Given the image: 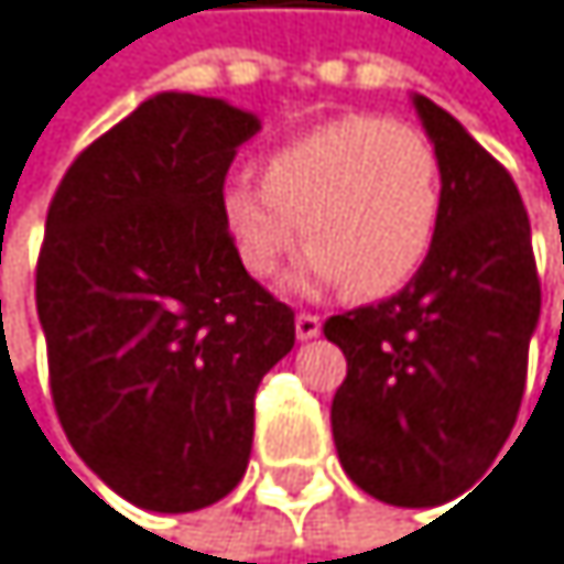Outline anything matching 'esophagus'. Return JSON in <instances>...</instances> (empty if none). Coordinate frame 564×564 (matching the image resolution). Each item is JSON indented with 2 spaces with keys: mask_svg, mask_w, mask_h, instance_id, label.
<instances>
[{
  "mask_svg": "<svg viewBox=\"0 0 564 564\" xmlns=\"http://www.w3.org/2000/svg\"><path fill=\"white\" fill-rule=\"evenodd\" d=\"M294 330H297V340H314L321 334V317L317 314H297Z\"/></svg>",
  "mask_w": 564,
  "mask_h": 564,
  "instance_id": "1",
  "label": "esophagus"
}]
</instances>
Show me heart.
<instances>
[{"label": "heart", "instance_id": "b5f03b06", "mask_svg": "<svg viewBox=\"0 0 564 564\" xmlns=\"http://www.w3.org/2000/svg\"><path fill=\"white\" fill-rule=\"evenodd\" d=\"M220 217L243 270L273 280L304 237L291 288L381 297L424 267L441 224L434 143L411 123L350 112L280 143L260 186H224ZM302 230H296V224Z\"/></svg>", "mask_w": 564, "mask_h": 564}]
</instances>
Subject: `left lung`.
<instances>
[{
  "label": "left lung",
  "mask_w": 564,
  "mask_h": 564,
  "mask_svg": "<svg viewBox=\"0 0 564 564\" xmlns=\"http://www.w3.org/2000/svg\"><path fill=\"white\" fill-rule=\"evenodd\" d=\"M441 166V224L394 297L324 324L347 357L330 404L337 458L378 501L421 508L498 458L542 314L525 204L508 170L427 96H411Z\"/></svg>",
  "instance_id": "obj_1"
}]
</instances>
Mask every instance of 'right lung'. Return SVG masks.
I'll return each mask as SVG.
<instances>
[{
	"mask_svg": "<svg viewBox=\"0 0 564 564\" xmlns=\"http://www.w3.org/2000/svg\"><path fill=\"white\" fill-rule=\"evenodd\" d=\"M260 119L156 93L66 170L35 267L50 384L76 455L147 511H196L250 462L253 394L294 311L237 260L220 196Z\"/></svg>",
	"mask_w": 564,
	"mask_h": 564,
	"instance_id": "1",
	"label": "right lung"
}]
</instances>
